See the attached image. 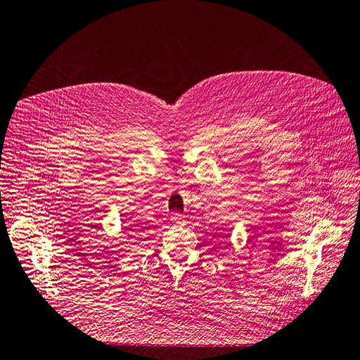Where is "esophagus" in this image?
I'll return each instance as SVG.
<instances>
[{"mask_svg": "<svg viewBox=\"0 0 360 360\" xmlns=\"http://www.w3.org/2000/svg\"><path fill=\"white\" fill-rule=\"evenodd\" d=\"M182 219H184V216L179 214V213H174V214H172V222H174V224H181Z\"/></svg>", "mask_w": 360, "mask_h": 360, "instance_id": "obj_1", "label": "esophagus"}]
</instances>
